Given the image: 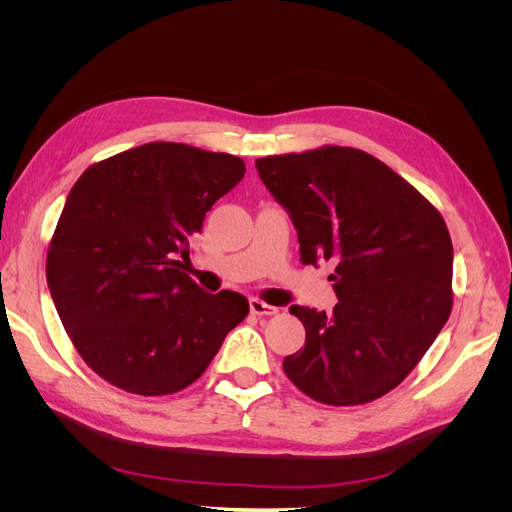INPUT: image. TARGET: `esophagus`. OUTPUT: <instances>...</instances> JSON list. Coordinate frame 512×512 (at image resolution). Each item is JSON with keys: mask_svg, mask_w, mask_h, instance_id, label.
<instances>
[{"mask_svg": "<svg viewBox=\"0 0 512 512\" xmlns=\"http://www.w3.org/2000/svg\"><path fill=\"white\" fill-rule=\"evenodd\" d=\"M250 312L256 314V316H273V314H277V307H273V305H269V303H265V301H260V299L252 297V299H250Z\"/></svg>", "mask_w": 512, "mask_h": 512, "instance_id": "34e87169", "label": "esophagus"}]
</instances>
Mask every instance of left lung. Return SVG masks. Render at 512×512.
Wrapping results in <instances>:
<instances>
[{
	"instance_id": "1",
	"label": "left lung",
	"mask_w": 512,
	"mask_h": 512,
	"mask_svg": "<svg viewBox=\"0 0 512 512\" xmlns=\"http://www.w3.org/2000/svg\"><path fill=\"white\" fill-rule=\"evenodd\" d=\"M256 170L297 228L301 262L335 265L333 314L290 307L305 346L284 359L286 376L329 406L393 391L451 316L453 243L440 211L361 149L269 156Z\"/></svg>"
}]
</instances>
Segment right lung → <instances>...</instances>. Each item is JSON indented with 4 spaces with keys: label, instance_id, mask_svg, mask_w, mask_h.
<instances>
[{
    "label": "right lung",
    "instance_id": "right-lung-1",
    "mask_svg": "<svg viewBox=\"0 0 512 512\" xmlns=\"http://www.w3.org/2000/svg\"><path fill=\"white\" fill-rule=\"evenodd\" d=\"M245 175L241 158L147 143L89 166L46 256L61 324L100 378L134 395L194 380L250 312L239 292H205L181 260L207 211Z\"/></svg>",
    "mask_w": 512,
    "mask_h": 512
}]
</instances>
